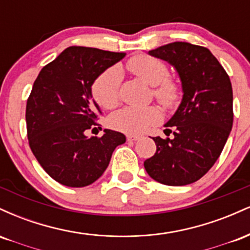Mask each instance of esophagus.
Returning <instances> with one entry per match:
<instances>
[{"mask_svg":"<svg viewBox=\"0 0 250 250\" xmlns=\"http://www.w3.org/2000/svg\"><path fill=\"white\" fill-rule=\"evenodd\" d=\"M141 139V136L140 135H127V140L128 141H137V140Z\"/></svg>","mask_w":250,"mask_h":250,"instance_id":"obj_1","label":"esophagus"}]
</instances>
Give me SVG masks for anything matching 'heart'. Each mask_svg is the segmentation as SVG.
<instances>
[{
  "label": "heart",
  "instance_id": "1",
  "mask_svg": "<svg viewBox=\"0 0 250 250\" xmlns=\"http://www.w3.org/2000/svg\"><path fill=\"white\" fill-rule=\"evenodd\" d=\"M128 69L153 87V95L163 107L173 108L180 101V85L168 77L165 62L149 55H136L127 63ZM121 70L117 67L109 68L94 82L93 96L102 108L113 109L119 103ZM161 120L159 109L149 107H125L109 117V125L125 134H141Z\"/></svg>",
  "mask_w": 250,
  "mask_h": 250
}]
</instances>
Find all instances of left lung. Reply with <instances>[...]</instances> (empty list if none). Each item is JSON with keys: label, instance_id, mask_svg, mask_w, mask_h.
I'll list each match as a JSON object with an SVG mask.
<instances>
[{"label": "left lung", "instance_id": "left-lung-1", "mask_svg": "<svg viewBox=\"0 0 250 250\" xmlns=\"http://www.w3.org/2000/svg\"><path fill=\"white\" fill-rule=\"evenodd\" d=\"M149 55L176 69L183 96L176 113L165 125L174 127V137H153L156 153L146 160L145 168L162 185H190L213 167L230 134L234 117L230 80L210 50L201 45L173 42L150 50Z\"/></svg>", "mask_w": 250, "mask_h": 250}]
</instances>
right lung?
<instances>
[{
	"instance_id": "add662e5",
	"label": "right lung",
	"mask_w": 250,
	"mask_h": 250,
	"mask_svg": "<svg viewBox=\"0 0 250 250\" xmlns=\"http://www.w3.org/2000/svg\"><path fill=\"white\" fill-rule=\"evenodd\" d=\"M125 53L69 47L42 68L27 101L29 146L41 167L63 186L81 188L101 177L125 136L104 129L87 137L101 114L91 100V85Z\"/></svg>"
}]
</instances>
